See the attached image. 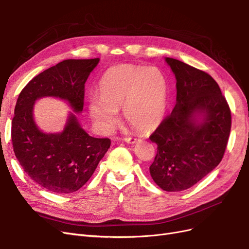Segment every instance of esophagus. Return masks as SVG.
<instances>
[{"mask_svg": "<svg viewBox=\"0 0 249 249\" xmlns=\"http://www.w3.org/2000/svg\"><path fill=\"white\" fill-rule=\"evenodd\" d=\"M126 143H130V144H134L136 143L137 141H138L139 139L136 138V137H125V138L124 139Z\"/></svg>", "mask_w": 249, "mask_h": 249, "instance_id": "esophagus-1", "label": "esophagus"}]
</instances>
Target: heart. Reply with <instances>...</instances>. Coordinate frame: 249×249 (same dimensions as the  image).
I'll return each instance as SVG.
<instances>
[{"instance_id":"heart-1","label":"heart","mask_w":249,"mask_h":249,"mask_svg":"<svg viewBox=\"0 0 249 249\" xmlns=\"http://www.w3.org/2000/svg\"><path fill=\"white\" fill-rule=\"evenodd\" d=\"M100 96L89 99V113L104 132H110L118 121L117 110L124 109L126 123L135 130L150 131L165 115L168 81L156 67L119 65L102 77Z\"/></svg>"}]
</instances>
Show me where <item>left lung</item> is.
Listing matches in <instances>:
<instances>
[{
	"instance_id": "obj_1",
	"label": "left lung",
	"mask_w": 249,
	"mask_h": 249,
	"mask_svg": "<svg viewBox=\"0 0 249 249\" xmlns=\"http://www.w3.org/2000/svg\"><path fill=\"white\" fill-rule=\"evenodd\" d=\"M166 62L175 74L176 105L149 137L158 145L149 172L161 190L181 192L221 161L232 116L217 82L208 73L175 58L166 57Z\"/></svg>"
}]
</instances>
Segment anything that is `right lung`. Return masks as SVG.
Segmentation results:
<instances>
[{"label":"right lung","mask_w":249,"mask_h":249,"mask_svg":"<svg viewBox=\"0 0 249 249\" xmlns=\"http://www.w3.org/2000/svg\"><path fill=\"white\" fill-rule=\"evenodd\" d=\"M99 61L65 59L34 77L17 99L11 127L15 157L24 172L51 193L78 191L95 172L111 141L89 136L75 114H70L62 133H43L34 122V103L43 97H56L80 113L84 84Z\"/></svg>","instance_id":"obj_1"}]
</instances>
